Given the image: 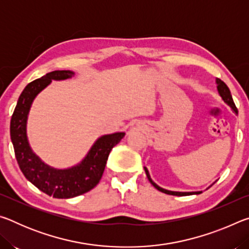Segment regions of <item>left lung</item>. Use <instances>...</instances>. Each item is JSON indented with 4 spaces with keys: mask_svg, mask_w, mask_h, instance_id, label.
I'll return each mask as SVG.
<instances>
[{
    "mask_svg": "<svg viewBox=\"0 0 249 249\" xmlns=\"http://www.w3.org/2000/svg\"><path fill=\"white\" fill-rule=\"evenodd\" d=\"M215 82H216V89H217V92H218V94H220V96L222 98V100L224 101V102L229 105V107L233 109V111L235 112V114H238V111H237V108H236V107H235V103H234V101H233V98H231V91H230V89H229V87L226 86V84L222 81L221 79H216L215 80ZM144 169H145V172H146V176H147V178H148V180H149V182L154 185V187L157 189V190H159V191H161V192H163V193H167V195H170V196H192V195H200V193H202V191H192V192H180V191H170V190H167V189H163V188H161V187H159V185L157 184V183H155L153 180H151V178H150V175H149V171H148V169H147L146 167H144ZM212 185V184H211ZM210 185V187H211ZM209 187V188H210ZM208 188V189H209Z\"/></svg>",
    "mask_w": 249,
    "mask_h": 249,
    "instance_id": "8db88e82",
    "label": "left lung"
}]
</instances>
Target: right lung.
Here are the masks:
<instances>
[{"label":"right lung","instance_id":"add662e5","mask_svg":"<svg viewBox=\"0 0 249 249\" xmlns=\"http://www.w3.org/2000/svg\"><path fill=\"white\" fill-rule=\"evenodd\" d=\"M73 75V71L56 70L28 83L19 95L11 119L12 144L25 178L40 191L57 199H70L93 189L102 178L112 148L125 136L124 132H117L99 137L81 161L66 169L47 165L34 153L27 137V120L34 100L53 80L60 81Z\"/></svg>","mask_w":249,"mask_h":249}]
</instances>
